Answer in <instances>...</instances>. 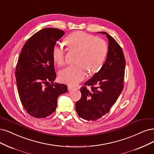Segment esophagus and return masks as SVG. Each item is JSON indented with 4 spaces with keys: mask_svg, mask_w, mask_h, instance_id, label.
Wrapping results in <instances>:
<instances>
[{
    "mask_svg": "<svg viewBox=\"0 0 154 154\" xmlns=\"http://www.w3.org/2000/svg\"><path fill=\"white\" fill-rule=\"evenodd\" d=\"M74 88H75L73 87V86H68V91H70V90H72V89H73Z\"/></svg>",
    "mask_w": 154,
    "mask_h": 154,
    "instance_id": "obj_1",
    "label": "esophagus"
}]
</instances>
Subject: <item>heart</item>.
<instances>
[{
  "mask_svg": "<svg viewBox=\"0 0 154 154\" xmlns=\"http://www.w3.org/2000/svg\"><path fill=\"white\" fill-rule=\"evenodd\" d=\"M67 47L79 51L77 63L69 65L59 72L60 81L68 85H77L86 76L87 70L91 74L98 72L103 65L109 51L105 41L96 36L83 32H75L68 35L66 40ZM65 49L61 45H56L53 50V57L56 63L64 64Z\"/></svg>",
  "mask_w": 154,
  "mask_h": 154,
  "instance_id": "b5f03b06",
  "label": "heart"
}]
</instances>
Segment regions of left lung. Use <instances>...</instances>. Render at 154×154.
Wrapping results in <instances>:
<instances>
[{
  "label": "left lung",
  "instance_id": "obj_1",
  "mask_svg": "<svg viewBox=\"0 0 154 154\" xmlns=\"http://www.w3.org/2000/svg\"><path fill=\"white\" fill-rule=\"evenodd\" d=\"M98 33L105 34L109 39L106 59L101 69L80 89L81 98L75 104L78 116L88 121H97L109 113L124 88L126 60L122 48L106 32Z\"/></svg>",
  "mask_w": 154,
  "mask_h": 154
}]
</instances>
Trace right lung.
Wrapping results in <instances>:
<instances>
[{
	"label": "right lung",
	"mask_w": 154,
	"mask_h": 154,
	"mask_svg": "<svg viewBox=\"0 0 154 154\" xmlns=\"http://www.w3.org/2000/svg\"><path fill=\"white\" fill-rule=\"evenodd\" d=\"M65 32L58 28H45L25 44L15 72L20 101L28 113L45 118L55 111L58 96L67 92V86L54 83L56 77L53 50Z\"/></svg>",
	"instance_id": "1"
}]
</instances>
